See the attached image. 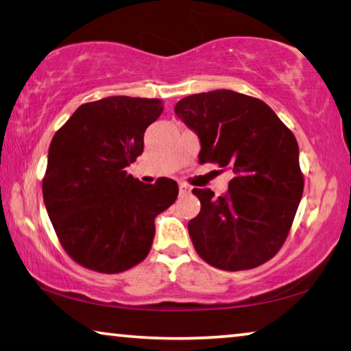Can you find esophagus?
<instances>
[{
    "mask_svg": "<svg viewBox=\"0 0 351 351\" xmlns=\"http://www.w3.org/2000/svg\"><path fill=\"white\" fill-rule=\"evenodd\" d=\"M190 193V187L187 186L186 182H180V195H189Z\"/></svg>",
    "mask_w": 351,
    "mask_h": 351,
    "instance_id": "34e87169",
    "label": "esophagus"
}]
</instances>
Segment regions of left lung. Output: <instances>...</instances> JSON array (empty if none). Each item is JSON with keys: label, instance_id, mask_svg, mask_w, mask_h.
I'll return each mask as SVG.
<instances>
[{"label": "left lung", "instance_id": "obj_1", "mask_svg": "<svg viewBox=\"0 0 351 351\" xmlns=\"http://www.w3.org/2000/svg\"><path fill=\"white\" fill-rule=\"evenodd\" d=\"M175 112L199 138V164L235 175L218 198L192 190L201 203L189 221L195 249L218 269L257 268L287 240L304 193L294 134L263 100L230 90L192 94Z\"/></svg>", "mask_w": 351, "mask_h": 351}]
</instances>
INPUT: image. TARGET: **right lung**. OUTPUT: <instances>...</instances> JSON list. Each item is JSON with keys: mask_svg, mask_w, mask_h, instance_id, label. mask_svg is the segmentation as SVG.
I'll list each match as a JSON object with an SVG mask.
<instances>
[{"mask_svg": "<svg viewBox=\"0 0 351 351\" xmlns=\"http://www.w3.org/2000/svg\"><path fill=\"white\" fill-rule=\"evenodd\" d=\"M159 99L111 96L83 104L51 141L43 199L64 251L88 269L117 274L150 252L154 218L175 203L178 184H144L127 167L144 152Z\"/></svg>", "mask_w": 351, "mask_h": 351, "instance_id": "1", "label": "right lung"}]
</instances>
